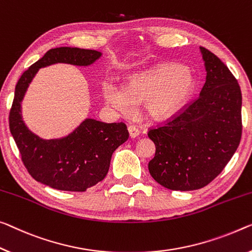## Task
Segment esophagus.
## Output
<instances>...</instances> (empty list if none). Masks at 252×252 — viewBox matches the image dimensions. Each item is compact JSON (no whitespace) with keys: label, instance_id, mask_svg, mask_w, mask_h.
<instances>
[{"label":"esophagus","instance_id":"34e87169","mask_svg":"<svg viewBox=\"0 0 252 252\" xmlns=\"http://www.w3.org/2000/svg\"><path fill=\"white\" fill-rule=\"evenodd\" d=\"M128 133H129V136L131 138H136L139 135V130L137 127L130 125V126H128Z\"/></svg>","mask_w":252,"mask_h":252}]
</instances>
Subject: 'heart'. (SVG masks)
<instances>
[{
  "instance_id": "b5f03b06",
  "label": "heart",
  "mask_w": 252,
  "mask_h": 252,
  "mask_svg": "<svg viewBox=\"0 0 252 252\" xmlns=\"http://www.w3.org/2000/svg\"><path fill=\"white\" fill-rule=\"evenodd\" d=\"M193 88L195 80L188 69L178 64H160L129 76L124 88L104 81L102 95L119 113L128 114L134 104L145 102V111L151 118L164 119L187 102Z\"/></svg>"
}]
</instances>
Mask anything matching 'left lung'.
<instances>
[{
    "instance_id": "1",
    "label": "left lung",
    "mask_w": 252,
    "mask_h": 252,
    "mask_svg": "<svg viewBox=\"0 0 252 252\" xmlns=\"http://www.w3.org/2000/svg\"><path fill=\"white\" fill-rule=\"evenodd\" d=\"M206 81L195 101L152 128L153 179L171 190H195L218 177L237 151L242 134V94L238 81L210 50L199 47Z\"/></svg>"
}]
</instances>
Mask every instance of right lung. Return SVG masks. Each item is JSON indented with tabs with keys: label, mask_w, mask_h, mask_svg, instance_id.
Wrapping results in <instances>:
<instances>
[{
	"label": "right lung",
	"mask_w": 252,
	"mask_h": 252,
	"mask_svg": "<svg viewBox=\"0 0 252 252\" xmlns=\"http://www.w3.org/2000/svg\"><path fill=\"white\" fill-rule=\"evenodd\" d=\"M102 56L94 49H49L23 73L15 86L10 111V131L22 162L34 180L57 190L86 191L107 176L114 151L128 139L124 123H102L86 118L71 133L59 138H41L23 122L21 102L33 77L54 64L89 66Z\"/></svg>",
	"instance_id": "add662e5"
}]
</instances>
